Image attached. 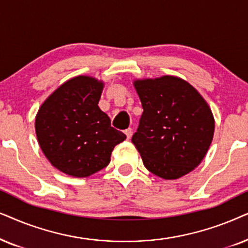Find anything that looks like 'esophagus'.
Returning <instances> with one entry per match:
<instances>
[{"label":"esophagus","mask_w":248,"mask_h":248,"mask_svg":"<svg viewBox=\"0 0 248 248\" xmlns=\"http://www.w3.org/2000/svg\"><path fill=\"white\" fill-rule=\"evenodd\" d=\"M124 134H126L127 140H129V138L131 137V135H133V129H131V128H128V129L124 130Z\"/></svg>","instance_id":"obj_1"}]
</instances>
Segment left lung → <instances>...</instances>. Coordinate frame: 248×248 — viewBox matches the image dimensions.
Segmentation results:
<instances>
[{
  "label": "left lung",
  "instance_id": "obj_1",
  "mask_svg": "<svg viewBox=\"0 0 248 248\" xmlns=\"http://www.w3.org/2000/svg\"><path fill=\"white\" fill-rule=\"evenodd\" d=\"M144 108L131 141L146 169L163 179H178L205 156L214 134L206 101L184 79L163 76L135 80Z\"/></svg>",
  "mask_w": 248,
  "mask_h": 248
}]
</instances>
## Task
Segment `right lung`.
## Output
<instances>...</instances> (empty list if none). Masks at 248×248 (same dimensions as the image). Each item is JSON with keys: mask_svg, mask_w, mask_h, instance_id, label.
Returning a JSON list of instances; mask_svg holds the SVG:
<instances>
[{"mask_svg": "<svg viewBox=\"0 0 248 248\" xmlns=\"http://www.w3.org/2000/svg\"><path fill=\"white\" fill-rule=\"evenodd\" d=\"M104 84L88 76L69 79L41 105L35 130L51 164L69 176L90 177L110 163L126 135L98 108Z\"/></svg>", "mask_w": 248, "mask_h": 248, "instance_id": "add662e5", "label": "right lung"}]
</instances>
